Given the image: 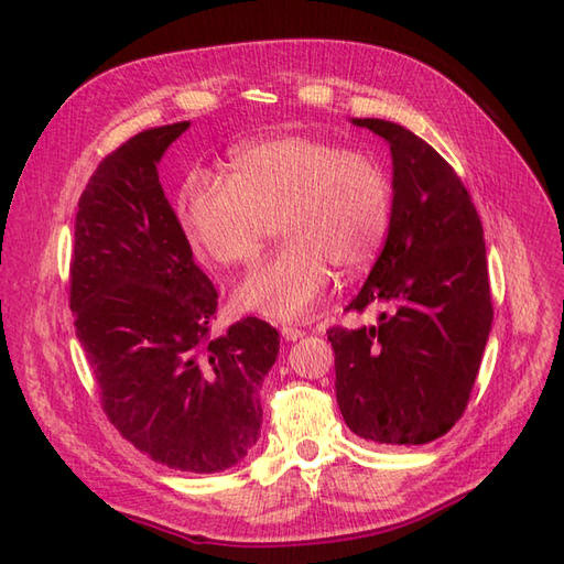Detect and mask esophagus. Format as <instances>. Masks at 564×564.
Listing matches in <instances>:
<instances>
[{
  "mask_svg": "<svg viewBox=\"0 0 564 564\" xmlns=\"http://www.w3.org/2000/svg\"><path fill=\"white\" fill-rule=\"evenodd\" d=\"M303 329H299V327H292V324H284L282 327V338L284 340H299V338H303Z\"/></svg>",
  "mask_w": 564,
  "mask_h": 564,
  "instance_id": "34e87169",
  "label": "esophagus"
}]
</instances>
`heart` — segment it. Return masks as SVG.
<instances>
[{
  "label": "heart",
  "mask_w": 564,
  "mask_h": 564,
  "mask_svg": "<svg viewBox=\"0 0 564 564\" xmlns=\"http://www.w3.org/2000/svg\"><path fill=\"white\" fill-rule=\"evenodd\" d=\"M176 214L187 240L218 265H249L278 228L286 240L237 286L235 303L272 319L308 313L332 280L377 259L392 218V181L369 152L308 133L235 150L228 178H185Z\"/></svg>",
  "instance_id": "obj_1"
}]
</instances>
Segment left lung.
<instances>
[{
  "label": "left lung",
  "instance_id": "1",
  "mask_svg": "<svg viewBox=\"0 0 564 564\" xmlns=\"http://www.w3.org/2000/svg\"><path fill=\"white\" fill-rule=\"evenodd\" d=\"M392 152L386 247L346 311L379 308L360 329L332 327L336 400L377 445H425L464 416L491 329L482 220L452 164L409 129L352 119Z\"/></svg>",
  "mask_w": 564,
  "mask_h": 564
}]
</instances>
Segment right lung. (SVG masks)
<instances>
[{
  "instance_id": "add662e5",
  "label": "right lung",
  "mask_w": 564,
  "mask_h": 564,
  "mask_svg": "<svg viewBox=\"0 0 564 564\" xmlns=\"http://www.w3.org/2000/svg\"><path fill=\"white\" fill-rule=\"evenodd\" d=\"M187 127L145 129L96 166L75 216L70 308L119 435L162 466L218 473L261 435L259 390L280 334L259 317L212 334L218 292L158 178Z\"/></svg>"
}]
</instances>
